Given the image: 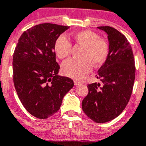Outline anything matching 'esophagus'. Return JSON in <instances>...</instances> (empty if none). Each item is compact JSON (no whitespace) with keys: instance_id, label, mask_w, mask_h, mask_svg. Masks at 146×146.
Segmentation results:
<instances>
[{"instance_id":"obj_1","label":"esophagus","mask_w":146,"mask_h":146,"mask_svg":"<svg viewBox=\"0 0 146 146\" xmlns=\"http://www.w3.org/2000/svg\"><path fill=\"white\" fill-rule=\"evenodd\" d=\"M74 85H75V86H79V85L82 84V82H80V81H78V80H74Z\"/></svg>"}]
</instances>
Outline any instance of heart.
Listing matches in <instances>:
<instances>
[{
  "label": "heart",
  "mask_w": 146,
  "mask_h": 146,
  "mask_svg": "<svg viewBox=\"0 0 146 146\" xmlns=\"http://www.w3.org/2000/svg\"><path fill=\"white\" fill-rule=\"evenodd\" d=\"M71 39L75 44L82 47L80 59H70L64 62L61 67L66 76L74 79L82 78L91 71L92 64L99 66L107 60L110 51L109 43L100 38L96 33L88 30H82L73 34ZM55 51L58 57L65 59L70 55L72 44L66 37L60 36L55 41Z\"/></svg>",
  "instance_id": "1"
}]
</instances>
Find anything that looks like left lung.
I'll return each mask as SVG.
<instances>
[{
    "label": "left lung",
    "mask_w": 146,
    "mask_h": 146,
    "mask_svg": "<svg viewBox=\"0 0 146 146\" xmlns=\"http://www.w3.org/2000/svg\"><path fill=\"white\" fill-rule=\"evenodd\" d=\"M97 28L108 33L110 51L96 75L101 84L88 86V94L82 108L92 121L105 123L118 117L129 101L135 78V58L124 35L112 27Z\"/></svg>",
    "instance_id": "left-lung-1"
}]
</instances>
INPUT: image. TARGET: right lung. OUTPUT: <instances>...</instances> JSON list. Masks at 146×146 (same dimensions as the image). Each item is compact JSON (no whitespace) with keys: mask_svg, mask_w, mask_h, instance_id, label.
<instances>
[{"mask_svg":"<svg viewBox=\"0 0 146 146\" xmlns=\"http://www.w3.org/2000/svg\"><path fill=\"white\" fill-rule=\"evenodd\" d=\"M69 26L42 23L25 31L13 55V80L27 111L46 119L58 111L63 98L74 86L67 77L58 75L55 43Z\"/></svg>","mask_w":146,"mask_h":146,"instance_id":"right-lung-1","label":"right lung"}]
</instances>
